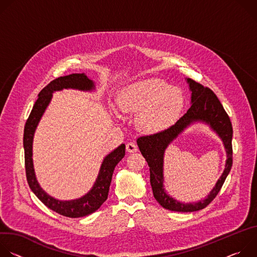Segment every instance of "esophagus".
Segmentation results:
<instances>
[{"label":"esophagus","mask_w":257,"mask_h":257,"mask_svg":"<svg viewBox=\"0 0 257 257\" xmlns=\"http://www.w3.org/2000/svg\"><path fill=\"white\" fill-rule=\"evenodd\" d=\"M126 151L130 154L132 153H136L137 152V145L133 142H129L126 144Z\"/></svg>","instance_id":"esophagus-1"}]
</instances>
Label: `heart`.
<instances>
[{"instance_id":"1","label":"heart","mask_w":257,"mask_h":257,"mask_svg":"<svg viewBox=\"0 0 257 257\" xmlns=\"http://www.w3.org/2000/svg\"><path fill=\"white\" fill-rule=\"evenodd\" d=\"M117 106L124 114H136V129L146 135L172 127L185 104L184 94L159 78L142 79L123 87L117 95Z\"/></svg>"}]
</instances>
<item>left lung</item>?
I'll return each instance as SVG.
<instances>
[{"mask_svg":"<svg viewBox=\"0 0 257 257\" xmlns=\"http://www.w3.org/2000/svg\"><path fill=\"white\" fill-rule=\"evenodd\" d=\"M191 92L188 111L169 129L137 139V145L146 160L151 172V185L156 200L166 209L180 212H191L204 208L221 190L232 168L233 129L230 118L216 95L207 87L185 78ZM195 123H204L222 140L227 160L225 169L213 189L203 199L193 203H182L168 194L164 188L163 161L167 146L180 134Z\"/></svg>","mask_w":257,"mask_h":257,"instance_id":"obj_1","label":"left lung"}]
</instances>
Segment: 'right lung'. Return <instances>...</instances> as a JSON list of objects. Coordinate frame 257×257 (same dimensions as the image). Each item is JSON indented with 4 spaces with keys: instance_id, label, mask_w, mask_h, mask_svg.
<instances>
[{
    "instance_id": "1",
    "label": "right lung",
    "mask_w": 257,
    "mask_h": 257,
    "mask_svg": "<svg viewBox=\"0 0 257 257\" xmlns=\"http://www.w3.org/2000/svg\"><path fill=\"white\" fill-rule=\"evenodd\" d=\"M63 89L93 92L96 90V87L95 82L89 79L85 73H73L53 80L39 93V98L36 99L24 127L23 146L26 178L31 191L50 209L68 217H82L97 210L106 200L115 167L125 156V144L119 145L117 149L103 158L92 187L81 197L61 200L47 193L40 185L34 171L32 159L33 138L35 130L53 98V93Z\"/></svg>"
}]
</instances>
